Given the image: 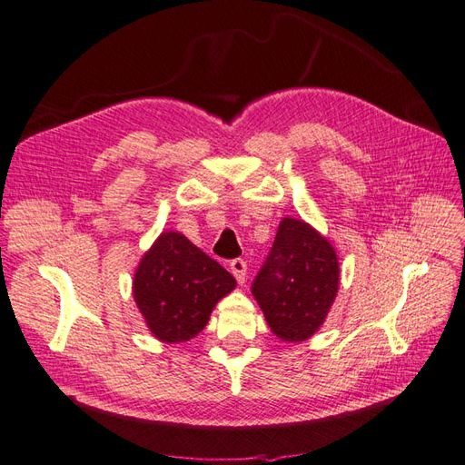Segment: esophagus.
Wrapping results in <instances>:
<instances>
[{
  "label": "esophagus",
  "instance_id": "1",
  "mask_svg": "<svg viewBox=\"0 0 465 465\" xmlns=\"http://www.w3.org/2000/svg\"><path fill=\"white\" fill-rule=\"evenodd\" d=\"M230 268H232V274L235 276L239 286H243L247 280V262L243 259H235V261H232Z\"/></svg>",
  "mask_w": 465,
  "mask_h": 465
}]
</instances>
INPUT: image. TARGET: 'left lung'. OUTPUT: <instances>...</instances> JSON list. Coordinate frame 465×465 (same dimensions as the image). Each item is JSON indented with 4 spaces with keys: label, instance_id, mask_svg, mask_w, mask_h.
<instances>
[{
    "label": "left lung",
    "instance_id": "1",
    "mask_svg": "<svg viewBox=\"0 0 465 465\" xmlns=\"http://www.w3.org/2000/svg\"><path fill=\"white\" fill-rule=\"evenodd\" d=\"M340 286L336 249L305 220L282 218L252 295L282 341H305L328 317Z\"/></svg>",
    "mask_w": 465,
    "mask_h": 465
}]
</instances>
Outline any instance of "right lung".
I'll return each instance as SVG.
<instances>
[{
  "mask_svg": "<svg viewBox=\"0 0 465 465\" xmlns=\"http://www.w3.org/2000/svg\"><path fill=\"white\" fill-rule=\"evenodd\" d=\"M235 278L179 232H162L133 276V299L144 324L163 343L203 332Z\"/></svg>",
  "mask_w": 465,
  "mask_h": 465,
  "instance_id": "right-lung-1",
  "label": "right lung"
}]
</instances>
